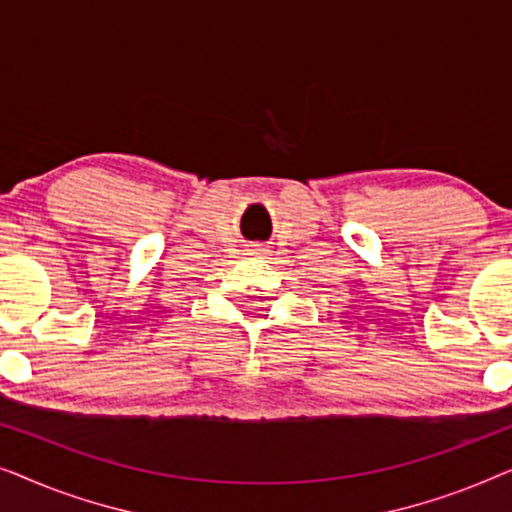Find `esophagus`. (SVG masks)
<instances>
[{"mask_svg": "<svg viewBox=\"0 0 512 512\" xmlns=\"http://www.w3.org/2000/svg\"><path fill=\"white\" fill-rule=\"evenodd\" d=\"M256 251H261V249H256Z\"/></svg>", "mask_w": 512, "mask_h": 512, "instance_id": "1", "label": "esophagus"}]
</instances>
